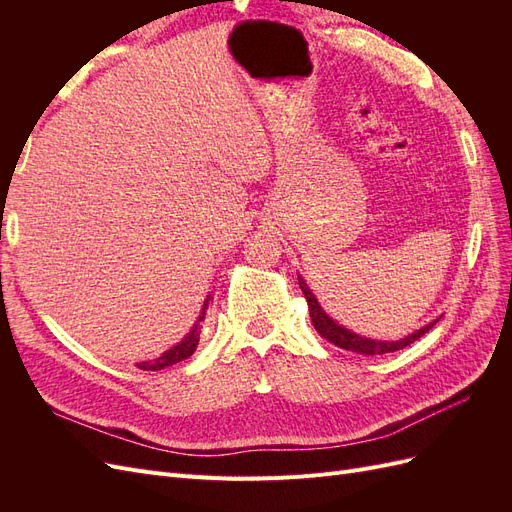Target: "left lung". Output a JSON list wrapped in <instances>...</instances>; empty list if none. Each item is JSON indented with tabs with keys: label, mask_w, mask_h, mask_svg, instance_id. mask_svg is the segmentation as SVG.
I'll return each instance as SVG.
<instances>
[{
	"label": "left lung",
	"mask_w": 512,
	"mask_h": 512,
	"mask_svg": "<svg viewBox=\"0 0 512 512\" xmlns=\"http://www.w3.org/2000/svg\"><path fill=\"white\" fill-rule=\"evenodd\" d=\"M299 286H301V290H303V294H305V299H307L309 318H312L314 329H316L324 339H327V342H331V344H335V346H339V348H344V350L356 352V354L374 356V354H389V352L406 348V346L414 344L418 337H423V335L433 327V324H436V322L440 320V318H436L433 322L425 324L423 329H418V331H414L412 335H408V337H404V339H399V342H380V339H369V337L356 335V333L344 329L342 324H337L331 316H327V312H324V309L320 307L318 299L314 297V292L307 288V284H305V280H303L301 275H299Z\"/></svg>",
	"instance_id": "left-lung-1"
}]
</instances>
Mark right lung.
I'll return each mask as SVG.
<instances>
[{
	"instance_id": "obj_1",
	"label": "right lung",
	"mask_w": 512,
	"mask_h": 512,
	"mask_svg": "<svg viewBox=\"0 0 512 512\" xmlns=\"http://www.w3.org/2000/svg\"><path fill=\"white\" fill-rule=\"evenodd\" d=\"M209 301H211V294L205 299L203 312H200L198 322L194 324L192 331H190L188 335H185L177 346L166 350L162 356H158V359L138 363V369H143V371H160V369H164V367H170V365H175V363H179V361H183V359H188V356H192L194 350H196V346H198V339H200V322L205 320V312H207V307H209Z\"/></svg>"
}]
</instances>
